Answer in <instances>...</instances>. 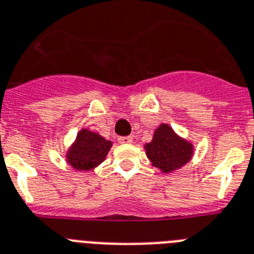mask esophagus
<instances>
[{
    "mask_svg": "<svg viewBox=\"0 0 254 254\" xmlns=\"http://www.w3.org/2000/svg\"><path fill=\"white\" fill-rule=\"evenodd\" d=\"M118 140L121 144H129V143H133V136H120Z\"/></svg>",
    "mask_w": 254,
    "mask_h": 254,
    "instance_id": "1",
    "label": "esophagus"
}]
</instances>
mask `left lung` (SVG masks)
I'll use <instances>...</instances> for the list:
<instances>
[{
    "label": "left lung",
    "mask_w": 254,
    "mask_h": 254,
    "mask_svg": "<svg viewBox=\"0 0 254 254\" xmlns=\"http://www.w3.org/2000/svg\"><path fill=\"white\" fill-rule=\"evenodd\" d=\"M144 148L152 165L165 174L184 166L193 156V145L176 135L166 124H161L156 129L153 139Z\"/></svg>",
    "instance_id": "1"
}]
</instances>
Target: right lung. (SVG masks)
Returning a JSON list of instances; mask_svg holds the SVG:
<instances>
[{"label":"right lung","mask_w":254,"mask_h":254,"mask_svg":"<svg viewBox=\"0 0 254 254\" xmlns=\"http://www.w3.org/2000/svg\"><path fill=\"white\" fill-rule=\"evenodd\" d=\"M112 143L100 134L83 129L66 154L70 166L79 171H89L102 162L109 153Z\"/></svg>","instance_id":"1"}]
</instances>
